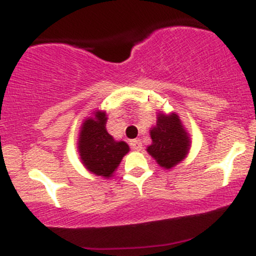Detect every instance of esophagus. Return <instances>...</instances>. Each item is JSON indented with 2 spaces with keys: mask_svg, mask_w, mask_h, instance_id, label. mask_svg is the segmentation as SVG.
Segmentation results:
<instances>
[{
  "mask_svg": "<svg viewBox=\"0 0 256 256\" xmlns=\"http://www.w3.org/2000/svg\"><path fill=\"white\" fill-rule=\"evenodd\" d=\"M130 146H131V148L134 149V150H136V152H140V150H142V142H140V140H131V143H130Z\"/></svg>",
  "mask_w": 256,
  "mask_h": 256,
  "instance_id": "obj_1",
  "label": "esophagus"
}]
</instances>
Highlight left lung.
Listing matches in <instances>:
<instances>
[{
    "label": "left lung",
    "mask_w": 256,
    "mask_h": 256,
    "mask_svg": "<svg viewBox=\"0 0 256 256\" xmlns=\"http://www.w3.org/2000/svg\"><path fill=\"white\" fill-rule=\"evenodd\" d=\"M150 136L152 143L146 150L165 168L180 162L189 150V138L176 114L170 116L160 114L156 126L150 130Z\"/></svg>",
    "instance_id": "8db88e82"
}]
</instances>
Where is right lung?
Returning a JSON list of instances; mask_svg holds the SVG:
<instances>
[{
    "mask_svg": "<svg viewBox=\"0 0 256 256\" xmlns=\"http://www.w3.org/2000/svg\"><path fill=\"white\" fill-rule=\"evenodd\" d=\"M106 119L104 113H98L95 119L85 120L78 149L82 161L90 172L108 178L128 152V146L114 140L104 128Z\"/></svg>",
    "mask_w": 256,
    "mask_h": 256,
    "instance_id": "add662e5",
    "label": "right lung"
}]
</instances>
